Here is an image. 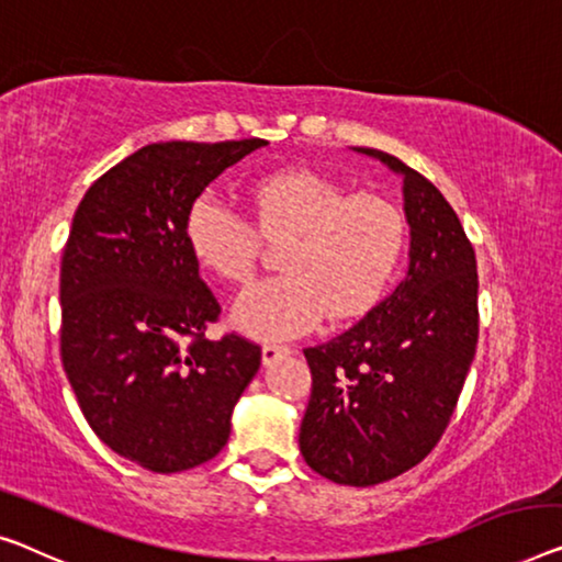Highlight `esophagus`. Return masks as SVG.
<instances>
[{
	"mask_svg": "<svg viewBox=\"0 0 562 562\" xmlns=\"http://www.w3.org/2000/svg\"><path fill=\"white\" fill-rule=\"evenodd\" d=\"M288 353H290L288 346H274V342H267V346H262V363L270 366L278 361V358L288 356Z\"/></svg>",
	"mask_w": 562,
	"mask_h": 562,
	"instance_id": "obj_1",
	"label": "esophagus"
}]
</instances>
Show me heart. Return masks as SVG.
Listing matches in <instances>:
<instances>
[{"mask_svg": "<svg viewBox=\"0 0 562 562\" xmlns=\"http://www.w3.org/2000/svg\"><path fill=\"white\" fill-rule=\"evenodd\" d=\"M255 224L212 191L191 201L183 237L189 252L214 278H252L259 233L290 237L280 267L288 274L241 292L232 321L255 338H292L325 313L348 321L371 310L396 274L406 224L396 206L375 194H348L340 183L307 169L278 171L249 187Z\"/></svg>", "mask_w": 562, "mask_h": 562, "instance_id": "1", "label": "heart"}]
</instances>
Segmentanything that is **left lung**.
Returning a JSON list of instances; mask_svg holds the SVG:
<instances>
[{
  "label": "left lung",
  "mask_w": 562,
  "mask_h": 562,
  "mask_svg": "<svg viewBox=\"0 0 562 562\" xmlns=\"http://www.w3.org/2000/svg\"><path fill=\"white\" fill-rule=\"evenodd\" d=\"M356 150L404 179L408 272L353 328L305 348L313 393L300 451L325 480L371 487L416 467L447 429L474 358L480 282L441 191L396 156Z\"/></svg>",
  "instance_id": "8db88e82"
}]
</instances>
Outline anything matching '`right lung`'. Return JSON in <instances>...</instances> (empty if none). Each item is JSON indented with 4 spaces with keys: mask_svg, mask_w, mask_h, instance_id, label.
<instances>
[{
    "mask_svg": "<svg viewBox=\"0 0 562 562\" xmlns=\"http://www.w3.org/2000/svg\"><path fill=\"white\" fill-rule=\"evenodd\" d=\"M262 138L138 148L86 191L60 267V353L82 416L115 454L158 474L220 454L262 348L206 338L220 303L183 222Z\"/></svg>",
    "mask_w": 562,
    "mask_h": 562,
    "instance_id": "obj_1",
    "label": "right lung"
}]
</instances>
